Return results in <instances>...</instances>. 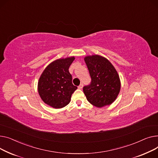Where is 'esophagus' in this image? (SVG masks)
<instances>
[{"instance_id":"obj_1","label":"esophagus","mask_w":158,"mask_h":158,"mask_svg":"<svg viewBox=\"0 0 158 158\" xmlns=\"http://www.w3.org/2000/svg\"><path fill=\"white\" fill-rule=\"evenodd\" d=\"M83 85L82 84V83H81V84L78 87V88L79 89H82V88H83Z\"/></svg>"}]
</instances>
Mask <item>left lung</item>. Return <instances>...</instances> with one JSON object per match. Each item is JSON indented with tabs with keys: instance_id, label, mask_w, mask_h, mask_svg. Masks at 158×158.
<instances>
[{
	"instance_id": "1",
	"label": "left lung",
	"mask_w": 158,
	"mask_h": 158,
	"mask_svg": "<svg viewBox=\"0 0 158 158\" xmlns=\"http://www.w3.org/2000/svg\"><path fill=\"white\" fill-rule=\"evenodd\" d=\"M84 60L92 80L90 84L83 89L87 101L98 108L113 103L121 87L119 75L113 64L99 55H88Z\"/></svg>"
}]
</instances>
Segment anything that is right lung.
<instances>
[{
    "label": "right lung",
    "mask_w": 158,
    "mask_h": 158,
    "mask_svg": "<svg viewBox=\"0 0 158 158\" xmlns=\"http://www.w3.org/2000/svg\"><path fill=\"white\" fill-rule=\"evenodd\" d=\"M75 57L55 60L43 71L38 83V93L44 103L59 109L68 105L77 87L73 85L69 68Z\"/></svg>",
    "instance_id": "add662e5"
}]
</instances>
